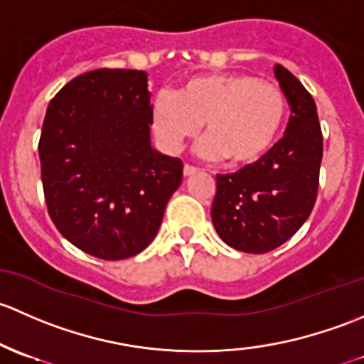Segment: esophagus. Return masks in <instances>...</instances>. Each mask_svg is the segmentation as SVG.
<instances>
[{
	"label": "esophagus",
	"instance_id": "34e87169",
	"mask_svg": "<svg viewBox=\"0 0 364 364\" xmlns=\"http://www.w3.org/2000/svg\"><path fill=\"white\" fill-rule=\"evenodd\" d=\"M194 173H198V168L191 166V164H186V166H183V177H191V175Z\"/></svg>",
	"mask_w": 364,
	"mask_h": 364
}]
</instances>
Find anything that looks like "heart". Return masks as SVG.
Returning a JSON list of instances; mask_svg holds the SVG:
<instances>
[{
  "instance_id": "heart-1",
  "label": "heart",
  "mask_w": 364,
  "mask_h": 364,
  "mask_svg": "<svg viewBox=\"0 0 364 364\" xmlns=\"http://www.w3.org/2000/svg\"><path fill=\"white\" fill-rule=\"evenodd\" d=\"M286 115L282 89L247 73L194 77L177 98L163 92L152 105V124L166 151H177L203 124L201 154L226 157L231 166L257 163L275 144Z\"/></svg>"
}]
</instances>
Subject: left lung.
Listing matches in <instances>:
<instances>
[{
  "instance_id": "8db88e82",
  "label": "left lung",
  "mask_w": 364,
  "mask_h": 364,
  "mask_svg": "<svg viewBox=\"0 0 364 364\" xmlns=\"http://www.w3.org/2000/svg\"><path fill=\"white\" fill-rule=\"evenodd\" d=\"M275 77L291 108L286 134L257 163L217 175L212 223L233 249L264 254L287 242L312 212L319 189L322 131L317 107L284 66Z\"/></svg>"
}]
</instances>
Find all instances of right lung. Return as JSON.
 Segmentation results:
<instances>
[{"label": "right lung", "instance_id": "right-lung-1", "mask_svg": "<svg viewBox=\"0 0 364 364\" xmlns=\"http://www.w3.org/2000/svg\"><path fill=\"white\" fill-rule=\"evenodd\" d=\"M147 73L100 68L48 103L38 144L48 215L91 256L119 261L154 240L182 161L151 145Z\"/></svg>", "mask_w": 364, "mask_h": 364}]
</instances>
